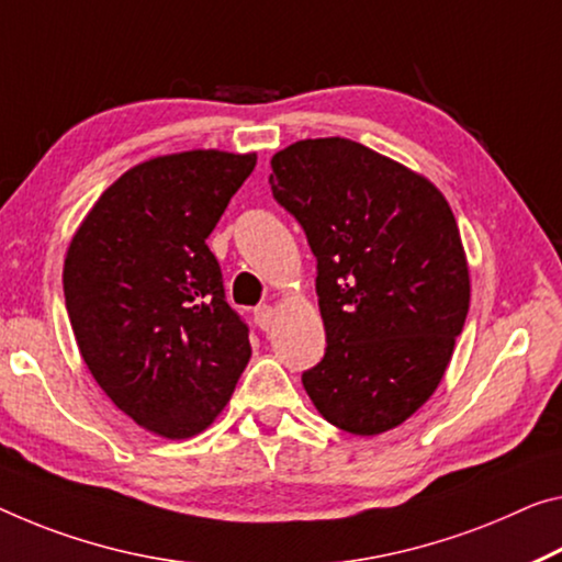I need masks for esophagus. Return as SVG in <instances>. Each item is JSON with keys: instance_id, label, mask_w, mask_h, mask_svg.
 Returning a JSON list of instances; mask_svg holds the SVG:
<instances>
[{"instance_id": "1", "label": "esophagus", "mask_w": 562, "mask_h": 562, "mask_svg": "<svg viewBox=\"0 0 562 562\" xmlns=\"http://www.w3.org/2000/svg\"><path fill=\"white\" fill-rule=\"evenodd\" d=\"M254 316H256V324L261 331H269L273 326V308L271 306H258Z\"/></svg>"}]
</instances>
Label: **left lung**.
<instances>
[{
    "mask_svg": "<svg viewBox=\"0 0 562 562\" xmlns=\"http://www.w3.org/2000/svg\"><path fill=\"white\" fill-rule=\"evenodd\" d=\"M273 198L318 261L326 353L301 382L326 422L374 437L442 382L470 311L454 213L422 172L349 137H306L271 158Z\"/></svg>",
    "mask_w": 562,
    "mask_h": 562,
    "instance_id": "obj_1",
    "label": "left lung"
}]
</instances>
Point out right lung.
Wrapping results in <instances>:
<instances>
[{
  "label": "right lung",
  "instance_id": "right-lung-1",
  "mask_svg": "<svg viewBox=\"0 0 562 562\" xmlns=\"http://www.w3.org/2000/svg\"><path fill=\"white\" fill-rule=\"evenodd\" d=\"M254 168L256 153L215 148L137 162L67 246L77 349L110 402L158 437L209 429L251 359L205 238Z\"/></svg>",
  "mask_w": 562,
  "mask_h": 562
}]
</instances>
